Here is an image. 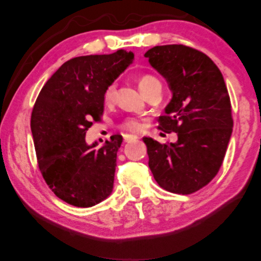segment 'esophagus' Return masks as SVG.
<instances>
[{
    "label": "esophagus",
    "instance_id": "esophagus-1",
    "mask_svg": "<svg viewBox=\"0 0 261 261\" xmlns=\"http://www.w3.org/2000/svg\"><path fill=\"white\" fill-rule=\"evenodd\" d=\"M136 139H138V136L135 135H123V141H125V142H132V141H134Z\"/></svg>",
    "mask_w": 261,
    "mask_h": 261
}]
</instances>
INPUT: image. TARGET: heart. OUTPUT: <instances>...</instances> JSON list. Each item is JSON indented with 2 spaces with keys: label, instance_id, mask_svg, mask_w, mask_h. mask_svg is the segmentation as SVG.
Masks as SVG:
<instances>
[{
  "label": "heart",
  "instance_id": "1",
  "mask_svg": "<svg viewBox=\"0 0 261 261\" xmlns=\"http://www.w3.org/2000/svg\"><path fill=\"white\" fill-rule=\"evenodd\" d=\"M160 81L157 80L155 76L150 74H144L140 77L139 85L140 89L142 90L143 93H146L149 89H150L152 85L159 84ZM115 89H117V85L115 83H111L106 87L104 91V100L105 102H112L114 97H115ZM119 128L123 132H128V133H140V132L143 130L144 128V122L139 118L134 117H128L120 122Z\"/></svg>",
  "mask_w": 261,
  "mask_h": 261
}]
</instances>
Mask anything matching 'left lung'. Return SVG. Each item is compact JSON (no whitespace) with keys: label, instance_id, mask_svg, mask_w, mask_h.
<instances>
[{"label":"left lung","instance_id":"obj_1","mask_svg":"<svg viewBox=\"0 0 261 261\" xmlns=\"http://www.w3.org/2000/svg\"><path fill=\"white\" fill-rule=\"evenodd\" d=\"M144 57L172 91L165 114L159 118V128L178 135L170 146L143 138L149 168L162 189L194 193L219 172L232 133L227 85L212 59L192 47L155 46Z\"/></svg>","mask_w":261,"mask_h":261}]
</instances>
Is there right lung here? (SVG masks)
Instances as JSON below:
<instances>
[{"mask_svg":"<svg viewBox=\"0 0 261 261\" xmlns=\"http://www.w3.org/2000/svg\"><path fill=\"white\" fill-rule=\"evenodd\" d=\"M134 54L85 55L63 63L42 87L33 106L31 130L42 178L59 199L92 207L112 193L122 136L88 146L85 133L101 120L104 91L130 65Z\"/></svg>","mask_w":261,"mask_h":261,"instance_id":"obj_1","label":"right lung"}]
</instances>
